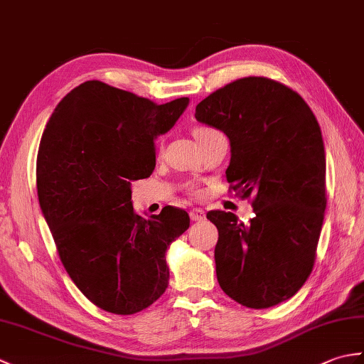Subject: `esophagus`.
Returning <instances> with one entry per match:
<instances>
[{
  "instance_id": "34e87169",
  "label": "esophagus",
  "mask_w": 364,
  "mask_h": 364,
  "mask_svg": "<svg viewBox=\"0 0 364 364\" xmlns=\"http://www.w3.org/2000/svg\"><path fill=\"white\" fill-rule=\"evenodd\" d=\"M189 218H191L192 222H200V220L205 219V213L202 210H197V208H196V210H192L189 213Z\"/></svg>"
}]
</instances>
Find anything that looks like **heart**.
Wrapping results in <instances>:
<instances>
[{
  "label": "heart",
  "instance_id": "b5f03b06",
  "mask_svg": "<svg viewBox=\"0 0 364 364\" xmlns=\"http://www.w3.org/2000/svg\"><path fill=\"white\" fill-rule=\"evenodd\" d=\"M214 129H211V128H205V127H202V128H197L196 129V137L197 139H200V137H203V136H206V134H210V133H213Z\"/></svg>",
  "mask_w": 364,
  "mask_h": 364
}]
</instances>
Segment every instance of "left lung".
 <instances>
[{"label": "left lung", "instance_id": "8db88e82", "mask_svg": "<svg viewBox=\"0 0 364 364\" xmlns=\"http://www.w3.org/2000/svg\"><path fill=\"white\" fill-rule=\"evenodd\" d=\"M196 119L230 141L227 181L253 198L249 225L210 211L219 231L215 274L223 292L247 308H269L310 277L326 211V150L310 106L274 80L249 76L213 92Z\"/></svg>", "mask_w": 364, "mask_h": 364}]
</instances>
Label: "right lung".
Returning a JSON list of instances; mask_svg holds the SVG:
<instances>
[{"mask_svg":"<svg viewBox=\"0 0 364 364\" xmlns=\"http://www.w3.org/2000/svg\"><path fill=\"white\" fill-rule=\"evenodd\" d=\"M188 105V97L156 105L86 81L46 123L37 154L38 203L67 274L105 311H142L167 288L166 252L189 228V215L173 206L136 214L131 181L151 175L154 141Z\"/></svg>","mask_w":364,"mask_h":364,"instance_id":"1","label":"right lung"}]
</instances>
